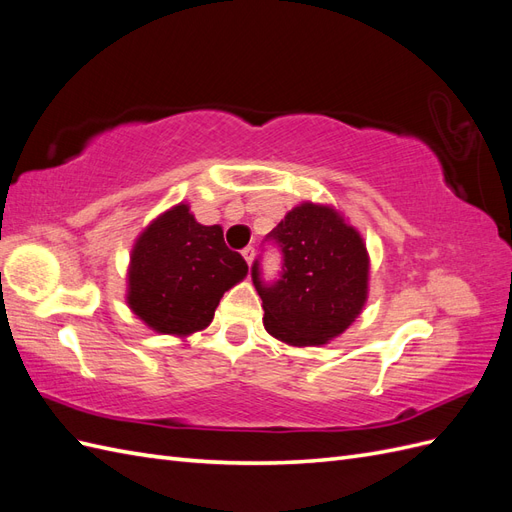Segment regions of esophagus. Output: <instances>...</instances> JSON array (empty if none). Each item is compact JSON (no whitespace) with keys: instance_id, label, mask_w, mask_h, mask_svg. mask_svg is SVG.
<instances>
[{"instance_id":"1","label":"esophagus","mask_w":512,"mask_h":512,"mask_svg":"<svg viewBox=\"0 0 512 512\" xmlns=\"http://www.w3.org/2000/svg\"><path fill=\"white\" fill-rule=\"evenodd\" d=\"M241 254H243L247 265H252V262H254V247H245V250H243Z\"/></svg>"}]
</instances>
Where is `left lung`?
I'll return each mask as SVG.
<instances>
[{"label":"left lung","mask_w":512,"mask_h":512,"mask_svg":"<svg viewBox=\"0 0 512 512\" xmlns=\"http://www.w3.org/2000/svg\"><path fill=\"white\" fill-rule=\"evenodd\" d=\"M269 239L282 247V280L262 284L258 262L252 267L267 333L299 348L329 344L367 303L369 254L361 232L335 207L305 200L284 215Z\"/></svg>","instance_id":"1"}]
</instances>
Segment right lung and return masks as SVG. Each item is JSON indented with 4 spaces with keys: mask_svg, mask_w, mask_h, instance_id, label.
I'll list each match as a JSON object with an SVG mask.
<instances>
[{
    "mask_svg": "<svg viewBox=\"0 0 512 512\" xmlns=\"http://www.w3.org/2000/svg\"><path fill=\"white\" fill-rule=\"evenodd\" d=\"M247 275L220 224L196 222L188 203L160 213L136 237L126 303L151 331L188 337L207 329L224 292Z\"/></svg>",
    "mask_w": 512,
    "mask_h": 512,
    "instance_id": "right-lung-1",
    "label": "right lung"
}]
</instances>
